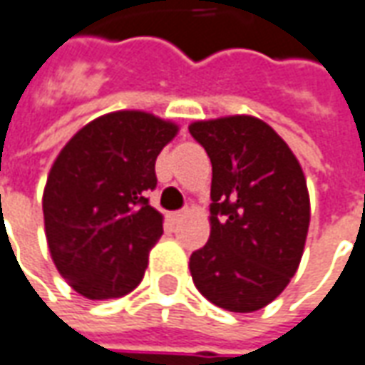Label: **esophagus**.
I'll return each mask as SVG.
<instances>
[{
	"instance_id": "34e87169",
	"label": "esophagus",
	"mask_w": 365,
	"mask_h": 365,
	"mask_svg": "<svg viewBox=\"0 0 365 365\" xmlns=\"http://www.w3.org/2000/svg\"><path fill=\"white\" fill-rule=\"evenodd\" d=\"M188 214V210L187 208H185V210H177V212H173V214H170V218H173V222H178V220H182L185 218V216H187Z\"/></svg>"
}]
</instances>
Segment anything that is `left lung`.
I'll return each mask as SVG.
<instances>
[{"label":"left lung","mask_w":365,"mask_h":365,"mask_svg":"<svg viewBox=\"0 0 365 365\" xmlns=\"http://www.w3.org/2000/svg\"><path fill=\"white\" fill-rule=\"evenodd\" d=\"M212 163L210 237L190 255L196 289L220 309L253 312L283 293L311 222L307 180L285 141L250 115L196 121Z\"/></svg>","instance_id":"1"}]
</instances>
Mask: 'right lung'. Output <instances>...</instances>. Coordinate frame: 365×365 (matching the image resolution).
Returning <instances> with one entry per match:
<instances>
[{
	"label": "right lung",
	"instance_id": "obj_1",
	"mask_svg": "<svg viewBox=\"0 0 365 365\" xmlns=\"http://www.w3.org/2000/svg\"><path fill=\"white\" fill-rule=\"evenodd\" d=\"M177 125L145 112L90 121L64 145L46 178L43 214L54 265L86 299L131 293L145 275L163 216L149 204L155 161Z\"/></svg>",
	"mask_w": 365,
	"mask_h": 365
}]
</instances>
